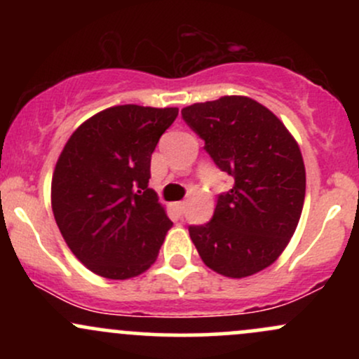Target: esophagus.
<instances>
[{
	"label": "esophagus",
	"instance_id": "34e87169",
	"mask_svg": "<svg viewBox=\"0 0 359 359\" xmlns=\"http://www.w3.org/2000/svg\"><path fill=\"white\" fill-rule=\"evenodd\" d=\"M174 209L177 211V214H179V216H182L184 211H185V203H184V201H180V203H175L174 204Z\"/></svg>",
	"mask_w": 359,
	"mask_h": 359
}]
</instances>
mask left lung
<instances>
[{
	"mask_svg": "<svg viewBox=\"0 0 359 359\" xmlns=\"http://www.w3.org/2000/svg\"><path fill=\"white\" fill-rule=\"evenodd\" d=\"M182 118L234 179L231 191L217 196L212 219L189 226L191 240L217 273H258L282 255L302 214L306 167L297 142L270 109L246 96L196 102Z\"/></svg>",
	"mask_w": 359,
	"mask_h": 359,
	"instance_id": "obj_1",
	"label": "left lung"
}]
</instances>
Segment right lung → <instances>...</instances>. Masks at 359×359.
Wrapping results in <instances>:
<instances>
[{
  "label": "right lung",
  "instance_id": "add662e5",
  "mask_svg": "<svg viewBox=\"0 0 359 359\" xmlns=\"http://www.w3.org/2000/svg\"><path fill=\"white\" fill-rule=\"evenodd\" d=\"M177 114L113 106L82 123L57 160L53 217L76 258L100 277H137L158 257L172 221L148 187L150 162Z\"/></svg>",
  "mask_w": 359,
  "mask_h": 359
}]
</instances>
